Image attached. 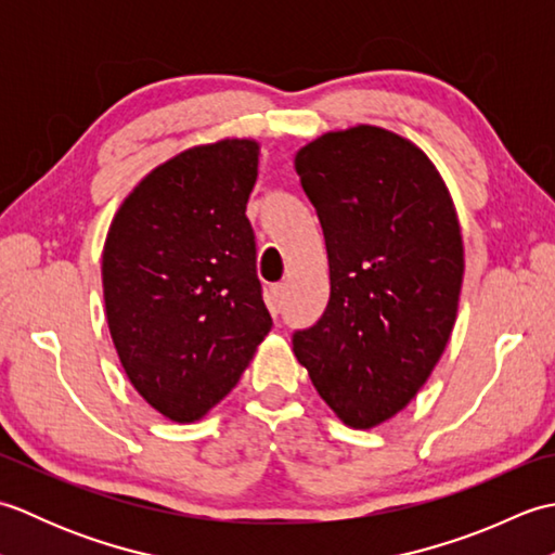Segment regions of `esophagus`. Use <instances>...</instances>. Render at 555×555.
<instances>
[{"label":"esophagus","mask_w":555,"mask_h":555,"mask_svg":"<svg viewBox=\"0 0 555 555\" xmlns=\"http://www.w3.org/2000/svg\"><path fill=\"white\" fill-rule=\"evenodd\" d=\"M284 300H286V286H284V284H279V286H271V288H269V298H267V302H269V310H271V312L279 314V312H281V308H284Z\"/></svg>","instance_id":"1"}]
</instances>
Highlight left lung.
<instances>
[{
	"instance_id": "1",
	"label": "left lung",
	"mask_w": 555,
	"mask_h": 555,
	"mask_svg": "<svg viewBox=\"0 0 555 555\" xmlns=\"http://www.w3.org/2000/svg\"><path fill=\"white\" fill-rule=\"evenodd\" d=\"M296 171L332 296L293 352L340 422L379 427L417 396L453 332L465 274L453 197L415 143L370 124L314 138Z\"/></svg>"
}]
</instances>
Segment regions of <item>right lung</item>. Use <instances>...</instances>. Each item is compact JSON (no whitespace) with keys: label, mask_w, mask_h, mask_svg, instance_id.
Returning <instances> with one entry per match:
<instances>
[{"label":"right lung","mask_w":555,"mask_h":555,"mask_svg":"<svg viewBox=\"0 0 555 555\" xmlns=\"http://www.w3.org/2000/svg\"><path fill=\"white\" fill-rule=\"evenodd\" d=\"M259 143L223 138L162 162L116 209L104 312L135 391L191 424L231 393L271 328L245 205Z\"/></svg>","instance_id":"obj_1"}]
</instances>
